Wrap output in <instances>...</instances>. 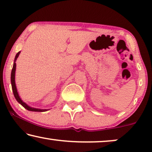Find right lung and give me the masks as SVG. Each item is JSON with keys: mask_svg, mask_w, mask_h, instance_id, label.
<instances>
[{"mask_svg": "<svg viewBox=\"0 0 152 152\" xmlns=\"http://www.w3.org/2000/svg\"><path fill=\"white\" fill-rule=\"evenodd\" d=\"M20 52H18V53L16 54V57H15V59H14V65H13V68H12V73H11V83H12V91H13V93H14V97H15V98L16 100L18 101V102H19L20 104H21L23 107L25 109H26L27 110H28V111H37V112H43V111H47L46 109H35V108H32L30 107H29L26 104V103L23 102L21 100V99L20 98L19 95L18 94V92H17V90H16V84H15V70H16V60L17 59L18 55H19Z\"/></svg>", "mask_w": 152, "mask_h": 152, "instance_id": "obj_1", "label": "right lung"}]
</instances>
